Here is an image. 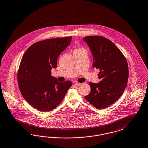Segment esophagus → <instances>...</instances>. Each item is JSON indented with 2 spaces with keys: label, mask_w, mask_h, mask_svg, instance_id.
<instances>
[{
  "label": "esophagus",
  "mask_w": 148,
  "mask_h": 148,
  "mask_svg": "<svg viewBox=\"0 0 148 148\" xmlns=\"http://www.w3.org/2000/svg\"><path fill=\"white\" fill-rule=\"evenodd\" d=\"M80 84H81V83H78V82H75V83H74V85H79Z\"/></svg>",
  "instance_id": "obj_1"
}]
</instances>
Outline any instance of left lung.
Here are the masks:
<instances>
[{
    "instance_id": "1",
    "label": "left lung",
    "mask_w": 148,
    "mask_h": 148,
    "mask_svg": "<svg viewBox=\"0 0 148 148\" xmlns=\"http://www.w3.org/2000/svg\"><path fill=\"white\" fill-rule=\"evenodd\" d=\"M93 56L92 66L100 70V83H90L91 91L85 99L96 108H106L122 95L128 79V66L124 55L106 38H84Z\"/></svg>"
}]
</instances>
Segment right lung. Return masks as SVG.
<instances>
[{"mask_svg":"<svg viewBox=\"0 0 148 148\" xmlns=\"http://www.w3.org/2000/svg\"><path fill=\"white\" fill-rule=\"evenodd\" d=\"M72 37L55 38L36 42L24 53L18 70V88L25 100L42 112L51 111L60 104L71 81L61 83L51 76L57 59L67 47Z\"/></svg>","mask_w":148,"mask_h":148,"instance_id":"obj_1","label":"right lung"}]
</instances>
